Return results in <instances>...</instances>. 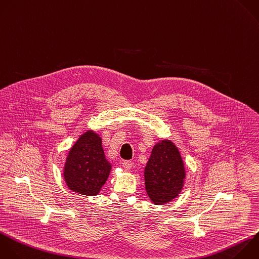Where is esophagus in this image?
Listing matches in <instances>:
<instances>
[{
	"instance_id": "obj_1",
	"label": "esophagus",
	"mask_w": 259,
	"mask_h": 259,
	"mask_svg": "<svg viewBox=\"0 0 259 259\" xmlns=\"http://www.w3.org/2000/svg\"><path fill=\"white\" fill-rule=\"evenodd\" d=\"M122 167L124 168V170L130 171L133 167V162L132 161H123L122 162Z\"/></svg>"
}]
</instances>
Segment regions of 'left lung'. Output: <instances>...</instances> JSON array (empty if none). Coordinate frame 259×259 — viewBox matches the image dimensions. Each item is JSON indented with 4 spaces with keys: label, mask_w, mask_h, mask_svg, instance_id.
<instances>
[{
    "label": "left lung",
    "mask_w": 259,
    "mask_h": 259,
    "mask_svg": "<svg viewBox=\"0 0 259 259\" xmlns=\"http://www.w3.org/2000/svg\"><path fill=\"white\" fill-rule=\"evenodd\" d=\"M145 188L155 204L176 198L184 186L185 167L178 148L170 140H161L153 149L145 167Z\"/></svg>",
    "instance_id": "left-lung-1"
}]
</instances>
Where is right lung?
Wrapping results in <instances>:
<instances>
[{
    "label": "right lung",
    "mask_w": 259,
    "mask_h": 259,
    "mask_svg": "<svg viewBox=\"0 0 259 259\" xmlns=\"http://www.w3.org/2000/svg\"><path fill=\"white\" fill-rule=\"evenodd\" d=\"M111 167L104 155L100 136L88 130L70 149L63 175L69 189L93 196L106 182Z\"/></svg>",
    "instance_id": "add662e5"
}]
</instances>
